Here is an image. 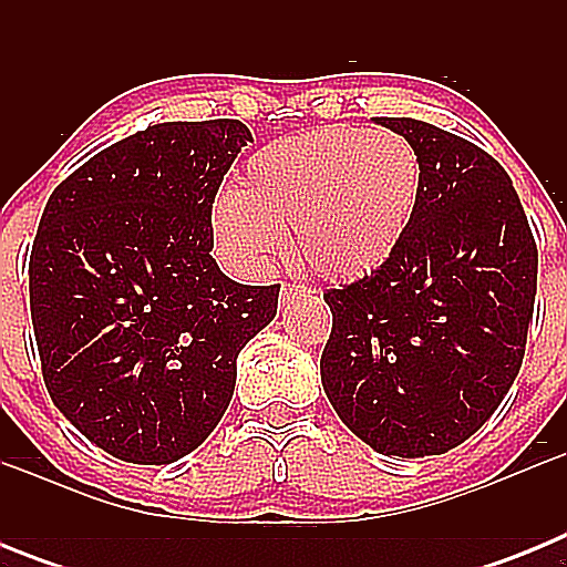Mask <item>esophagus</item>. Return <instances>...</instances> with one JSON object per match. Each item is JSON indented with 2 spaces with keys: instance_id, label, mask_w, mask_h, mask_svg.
<instances>
[{
  "instance_id": "34e87169",
  "label": "esophagus",
  "mask_w": 567,
  "mask_h": 567,
  "mask_svg": "<svg viewBox=\"0 0 567 567\" xmlns=\"http://www.w3.org/2000/svg\"><path fill=\"white\" fill-rule=\"evenodd\" d=\"M307 292H309L307 287H295V284H289V287L280 289V295H284V298H295V295H307Z\"/></svg>"
}]
</instances>
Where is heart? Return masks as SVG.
<instances>
[{"label": "heart", "instance_id": "heart-1", "mask_svg": "<svg viewBox=\"0 0 567 567\" xmlns=\"http://www.w3.org/2000/svg\"><path fill=\"white\" fill-rule=\"evenodd\" d=\"M423 167L392 130L323 127L252 155L235 193L213 209L215 244L240 267H260L292 235L303 269L332 284L378 272L417 213Z\"/></svg>", "mask_w": 567, "mask_h": 567}]
</instances>
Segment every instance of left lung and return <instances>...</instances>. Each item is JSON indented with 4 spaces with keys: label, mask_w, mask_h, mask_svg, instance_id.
Listing matches in <instances>:
<instances>
[{
    "label": "left lung",
    "mask_w": 567,
    "mask_h": 567,
    "mask_svg": "<svg viewBox=\"0 0 567 567\" xmlns=\"http://www.w3.org/2000/svg\"><path fill=\"white\" fill-rule=\"evenodd\" d=\"M417 150V213L378 272L327 292L320 383L346 429L385 457L457 449L523 365L537 244L508 173L420 118H378Z\"/></svg>",
    "instance_id": "left-lung-1"
}]
</instances>
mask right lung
Returning a JSON list of instances; mask_svg holds the SVG:
<instances>
[{"label": "right lung", "mask_w": 567, "mask_h": 567, "mask_svg": "<svg viewBox=\"0 0 567 567\" xmlns=\"http://www.w3.org/2000/svg\"><path fill=\"white\" fill-rule=\"evenodd\" d=\"M247 124L164 122L70 173L30 252V318L44 385L79 432L138 465L187 457L221 423L240 349L280 287L218 269L213 202Z\"/></svg>", "instance_id": "1"}]
</instances>
